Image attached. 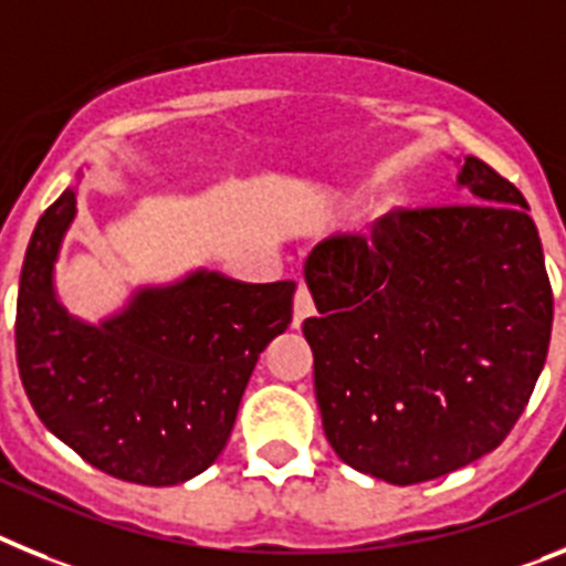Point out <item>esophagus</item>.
<instances>
[{
  "mask_svg": "<svg viewBox=\"0 0 566 566\" xmlns=\"http://www.w3.org/2000/svg\"><path fill=\"white\" fill-rule=\"evenodd\" d=\"M313 313H316V307H313L311 290L304 287V284H298L296 298H293V327H302L304 318H311Z\"/></svg>",
  "mask_w": 566,
  "mask_h": 566,
  "instance_id": "esophagus-1",
  "label": "esophagus"
}]
</instances>
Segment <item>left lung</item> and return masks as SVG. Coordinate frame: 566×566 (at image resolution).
Returning <instances> with one entry per match:
<instances>
[{"mask_svg":"<svg viewBox=\"0 0 566 566\" xmlns=\"http://www.w3.org/2000/svg\"><path fill=\"white\" fill-rule=\"evenodd\" d=\"M455 185L467 205L333 233L304 262L324 436L399 488L493 453L547 361L553 290L527 201L475 156Z\"/></svg>","mask_w":566,"mask_h":566,"instance_id":"1","label":"left lung"}]
</instances>
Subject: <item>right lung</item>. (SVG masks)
Wrapping results in <instances>:
<instances>
[{
  "mask_svg": "<svg viewBox=\"0 0 566 566\" xmlns=\"http://www.w3.org/2000/svg\"><path fill=\"white\" fill-rule=\"evenodd\" d=\"M82 176L39 219L24 253L19 376L42 424L87 464L145 488L181 484L228 444L259 353L287 331L296 282L196 268L142 284L99 322L73 316L56 293V262Z\"/></svg>",
  "mask_w": 566,
  "mask_h": 566,
  "instance_id": "1",
  "label": "right lung"
}]
</instances>
